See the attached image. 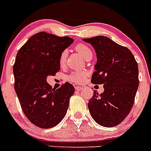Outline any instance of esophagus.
I'll list each match as a JSON object with an SVG mask.
<instances>
[{
	"label": "esophagus",
	"instance_id": "1",
	"mask_svg": "<svg viewBox=\"0 0 151 151\" xmlns=\"http://www.w3.org/2000/svg\"><path fill=\"white\" fill-rule=\"evenodd\" d=\"M75 88L76 89L77 91H81L82 88H82V86H76V87H75Z\"/></svg>",
	"mask_w": 151,
	"mask_h": 151
}]
</instances>
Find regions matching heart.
<instances>
[{
  "instance_id": "b5f03b06",
  "label": "heart",
  "mask_w": 151,
  "mask_h": 151,
  "mask_svg": "<svg viewBox=\"0 0 151 151\" xmlns=\"http://www.w3.org/2000/svg\"><path fill=\"white\" fill-rule=\"evenodd\" d=\"M76 50L85 60H88L89 57L92 56V52L91 49L86 45H83V44H79V45H76ZM66 56H67V51L63 50L61 53L60 56L59 62L60 65H63L65 63ZM86 76H87V73H83V72H78V73H73L69 76V79L74 82H82L85 80Z\"/></svg>"
}]
</instances>
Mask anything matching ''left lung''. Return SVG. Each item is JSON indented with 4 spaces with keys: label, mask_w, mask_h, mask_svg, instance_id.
<instances>
[{
    "label": "left lung",
    "mask_w": 151,
    "mask_h": 151,
    "mask_svg": "<svg viewBox=\"0 0 151 151\" xmlns=\"http://www.w3.org/2000/svg\"><path fill=\"white\" fill-rule=\"evenodd\" d=\"M97 54L92 84H104L101 94L94 91L88 104L91 116L104 127H113L130 113L138 90V66L132 53L108 37L84 38Z\"/></svg>",
    "instance_id": "1"
}]
</instances>
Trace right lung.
<instances>
[{
  "label": "right lung",
  "mask_w": 151,
  "mask_h": 151,
  "mask_svg": "<svg viewBox=\"0 0 151 151\" xmlns=\"http://www.w3.org/2000/svg\"><path fill=\"white\" fill-rule=\"evenodd\" d=\"M74 40L41 32L29 38L19 50L13 65L14 89L28 119L41 129L62 121L75 88L69 82L55 90L47 78L60 69L61 53Z\"/></svg>",
  "instance_id": "1"
}]
</instances>
